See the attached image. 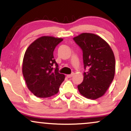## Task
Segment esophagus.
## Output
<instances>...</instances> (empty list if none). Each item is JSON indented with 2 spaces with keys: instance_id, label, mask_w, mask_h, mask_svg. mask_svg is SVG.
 <instances>
[{
  "instance_id": "34e87169",
  "label": "esophagus",
  "mask_w": 131,
  "mask_h": 131,
  "mask_svg": "<svg viewBox=\"0 0 131 131\" xmlns=\"http://www.w3.org/2000/svg\"><path fill=\"white\" fill-rule=\"evenodd\" d=\"M73 76H74V73H72V74H68L67 75V77L68 78H70L73 77Z\"/></svg>"
}]
</instances>
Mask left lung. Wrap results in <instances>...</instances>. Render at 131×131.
I'll return each mask as SVG.
<instances>
[{"label":"left lung","instance_id":"left-lung-1","mask_svg":"<svg viewBox=\"0 0 131 131\" xmlns=\"http://www.w3.org/2000/svg\"><path fill=\"white\" fill-rule=\"evenodd\" d=\"M73 39L83 53V81L78 85L79 93L95 100L105 94L113 80L115 58L112 48L104 39L92 33H82Z\"/></svg>","mask_w":131,"mask_h":131}]
</instances>
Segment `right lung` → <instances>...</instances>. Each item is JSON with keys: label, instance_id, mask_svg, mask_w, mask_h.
I'll list each match as a JSON object with an SVG mask.
<instances>
[{"label": "right lung", "instance_id": "add662e5", "mask_svg": "<svg viewBox=\"0 0 131 131\" xmlns=\"http://www.w3.org/2000/svg\"><path fill=\"white\" fill-rule=\"evenodd\" d=\"M63 40L53 36H42L28 47L24 55L22 72L27 87L35 96L47 98L58 92L65 76L58 73L53 57L55 47ZM55 64L54 70L52 68Z\"/></svg>", "mask_w": 131, "mask_h": 131}]
</instances>
